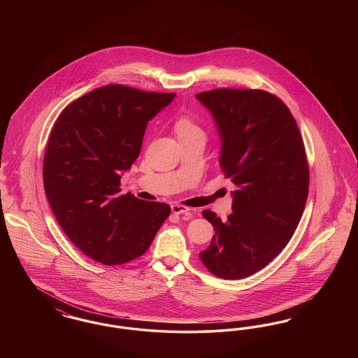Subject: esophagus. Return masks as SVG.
<instances>
[{
    "mask_svg": "<svg viewBox=\"0 0 358 358\" xmlns=\"http://www.w3.org/2000/svg\"><path fill=\"white\" fill-rule=\"evenodd\" d=\"M187 210H190V209H189L187 206H184V205H171V212H173L174 215H182V213H187Z\"/></svg>",
    "mask_w": 358,
    "mask_h": 358,
    "instance_id": "obj_1",
    "label": "esophagus"
}]
</instances>
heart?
<instances>
[{
    "mask_svg": "<svg viewBox=\"0 0 358 358\" xmlns=\"http://www.w3.org/2000/svg\"><path fill=\"white\" fill-rule=\"evenodd\" d=\"M174 131L178 136L180 142L184 141H204L206 133L204 127L190 115H181L174 120Z\"/></svg>",
    "mask_w": 358,
    "mask_h": 358,
    "instance_id": "heart-1",
    "label": "heart"
}]
</instances>
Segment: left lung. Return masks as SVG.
Instances as JSON below:
<instances>
[{"label": "left lung", "mask_w": 358, "mask_h": 358, "mask_svg": "<svg viewBox=\"0 0 358 358\" xmlns=\"http://www.w3.org/2000/svg\"><path fill=\"white\" fill-rule=\"evenodd\" d=\"M196 98L217 124L222 171L238 187L227 222L203 212L215 236L200 259L219 278L241 279L279 255L299 224L308 194L305 145L289 107L267 91L216 88Z\"/></svg>", "instance_id": "left-lung-1"}]
</instances>
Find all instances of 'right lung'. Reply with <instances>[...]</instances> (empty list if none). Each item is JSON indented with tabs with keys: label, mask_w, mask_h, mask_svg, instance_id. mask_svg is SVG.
<instances>
[{
	"label": "right lung",
	"mask_w": 358,
	"mask_h": 358,
	"mask_svg": "<svg viewBox=\"0 0 358 358\" xmlns=\"http://www.w3.org/2000/svg\"><path fill=\"white\" fill-rule=\"evenodd\" d=\"M174 96L104 85L69 103L52 127L43 162L52 212L69 240L106 266L143 255L171 215L165 203L118 193L148 122Z\"/></svg>",
	"instance_id": "1"
}]
</instances>
